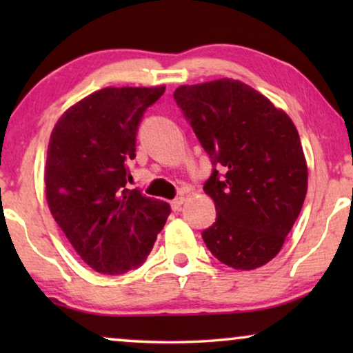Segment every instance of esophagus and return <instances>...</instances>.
Returning <instances> with one entry per match:
<instances>
[{"instance_id":"obj_1","label":"esophagus","mask_w":353,"mask_h":353,"mask_svg":"<svg viewBox=\"0 0 353 353\" xmlns=\"http://www.w3.org/2000/svg\"><path fill=\"white\" fill-rule=\"evenodd\" d=\"M183 202H185V197H175V199L173 201H170V207H172V210H180L181 209V205H183Z\"/></svg>"}]
</instances>
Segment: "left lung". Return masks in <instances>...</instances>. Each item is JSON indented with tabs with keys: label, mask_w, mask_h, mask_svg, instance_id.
<instances>
[{
	"label": "left lung",
	"mask_w": 353,
	"mask_h": 353,
	"mask_svg": "<svg viewBox=\"0 0 353 353\" xmlns=\"http://www.w3.org/2000/svg\"><path fill=\"white\" fill-rule=\"evenodd\" d=\"M173 98L214 167L204 183L216 210L202 231L207 249L231 268L262 267L281 250L307 194L292 120L231 79L180 86Z\"/></svg>",
	"instance_id": "8db88e82"
}]
</instances>
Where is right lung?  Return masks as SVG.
<instances>
[{
  "instance_id": "right-lung-1",
  "label": "right lung",
  "mask_w": 353,
  "mask_h": 353,
  "mask_svg": "<svg viewBox=\"0 0 353 353\" xmlns=\"http://www.w3.org/2000/svg\"><path fill=\"white\" fill-rule=\"evenodd\" d=\"M163 91L99 90L65 110L51 133L48 205L77 254L98 273L141 267L170 214L167 202L127 188L139 123Z\"/></svg>"
}]
</instances>
